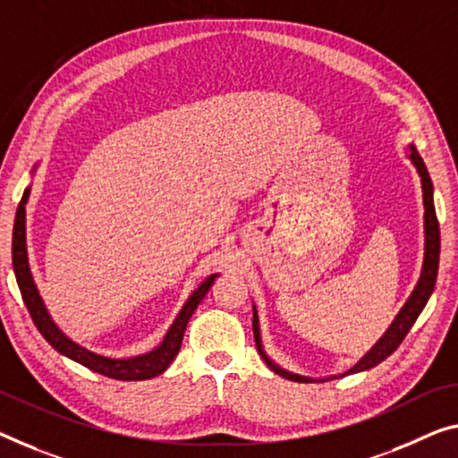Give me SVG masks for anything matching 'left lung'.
Instances as JSON below:
<instances>
[{
	"mask_svg": "<svg viewBox=\"0 0 458 458\" xmlns=\"http://www.w3.org/2000/svg\"><path fill=\"white\" fill-rule=\"evenodd\" d=\"M407 159L411 161L413 167L420 175L421 182V196H424V262H421V272L418 278V284L413 286V291L410 294V299L405 301V305L401 307V311L395 315V319L386 332L378 337V342L372 346L367 354H364L360 360H358L354 367L348 369L342 375H332L326 378H313V377H305V375H297V372H291L283 367H278L272 358L266 354L264 344H262V334H259V318H258V309L253 305V337H256V346L258 352L262 354L266 364L276 372V375L288 378V381L294 383H323V381H332V378H340L346 375H354V372H362L369 370L377 364H381L386 356H391L393 352L397 350V346L403 342V337L410 332L413 323H416L418 315L421 313V309L426 307L428 299L434 293V284H436V276H438V259H440V227H438V219H436V210H434V186L430 180V174L426 170L424 159L420 157L418 149L413 145H407Z\"/></svg>",
	"mask_w": 458,
	"mask_h": 458,
	"instance_id": "8db88e82",
	"label": "left lung"
}]
</instances>
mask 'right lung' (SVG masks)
<instances>
[{
    "mask_svg": "<svg viewBox=\"0 0 458 458\" xmlns=\"http://www.w3.org/2000/svg\"><path fill=\"white\" fill-rule=\"evenodd\" d=\"M34 170H37V167H34ZM28 196H30V186L24 190V196L22 200H20L18 210H16V221H13L12 264H13V274H16L20 293H22L24 305L28 309V313H30L34 326H37L38 332L42 334V337H45V340L59 352V354L72 358L73 362L98 372V375L116 378V381H145V378H153L161 375V372L174 362V358L178 356L188 321L196 311V307L200 305V301L205 299V294L208 293V288L213 286L215 278L219 276V274H210V276L202 280V284L190 294L188 301L184 302V307L180 309L178 318L174 319L170 329H167V334L164 335V340H161L153 350L145 352V354H137L129 358H112V356L98 354V352L88 350L86 346L77 344L65 332H63L57 323L53 321L45 301L40 297L38 286L34 283L30 264H28V248H26Z\"/></svg>",
    "mask_w": 458,
    "mask_h": 458,
    "instance_id": "add662e5",
    "label": "right lung"
}]
</instances>
